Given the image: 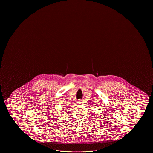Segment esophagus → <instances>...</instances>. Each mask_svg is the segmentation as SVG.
I'll use <instances>...</instances> for the list:
<instances>
[{"instance_id": "obj_1", "label": "esophagus", "mask_w": 153, "mask_h": 153, "mask_svg": "<svg viewBox=\"0 0 153 153\" xmlns=\"http://www.w3.org/2000/svg\"><path fill=\"white\" fill-rule=\"evenodd\" d=\"M78 104H82V101H78Z\"/></svg>"}]
</instances>
